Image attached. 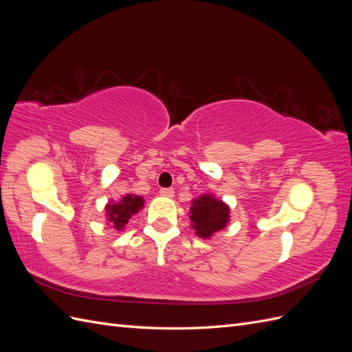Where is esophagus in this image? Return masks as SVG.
Here are the masks:
<instances>
[{
  "label": "esophagus",
  "instance_id": "esophagus-1",
  "mask_svg": "<svg viewBox=\"0 0 352 352\" xmlns=\"http://www.w3.org/2000/svg\"><path fill=\"white\" fill-rule=\"evenodd\" d=\"M160 195L167 197V198H173L175 197V189L173 188H163L160 190Z\"/></svg>",
  "mask_w": 352,
  "mask_h": 352
}]
</instances>
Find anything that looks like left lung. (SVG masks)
I'll return each mask as SVG.
<instances>
[{
	"label": "left lung",
	"instance_id": "8db88e82",
	"mask_svg": "<svg viewBox=\"0 0 352 352\" xmlns=\"http://www.w3.org/2000/svg\"><path fill=\"white\" fill-rule=\"evenodd\" d=\"M229 206L221 199H217L210 194L201 195L192 201L189 211L190 226L194 228L199 238L208 239L216 232L225 229L229 223Z\"/></svg>",
	"mask_w": 352,
	"mask_h": 352
}]
</instances>
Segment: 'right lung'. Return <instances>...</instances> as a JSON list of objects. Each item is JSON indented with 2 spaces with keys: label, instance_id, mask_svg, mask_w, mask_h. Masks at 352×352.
I'll return each mask as SVG.
<instances>
[{
  "label": "right lung",
  "instance_id": "1",
  "mask_svg": "<svg viewBox=\"0 0 352 352\" xmlns=\"http://www.w3.org/2000/svg\"><path fill=\"white\" fill-rule=\"evenodd\" d=\"M142 207L144 198L133 194H127L117 202L109 201V204L105 206V212H107V220L110 226L116 230H123L129 219L136 214V212H140Z\"/></svg>",
  "mask_w": 352,
  "mask_h": 352
}]
</instances>
